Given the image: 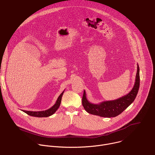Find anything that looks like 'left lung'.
<instances>
[{"label": "left lung", "mask_w": 155, "mask_h": 155, "mask_svg": "<svg viewBox=\"0 0 155 155\" xmlns=\"http://www.w3.org/2000/svg\"><path fill=\"white\" fill-rule=\"evenodd\" d=\"M139 71V66L137 64L136 81L133 87L128 94L117 99L103 101L97 104H93L87 99L86 92L84 90L82 97V105L84 110L87 113L101 117H115L121 114L134 102L136 97L140 86Z\"/></svg>", "instance_id": "left-lung-1"}]
</instances>
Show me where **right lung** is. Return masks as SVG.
Masks as SVG:
<instances>
[{
  "mask_svg": "<svg viewBox=\"0 0 155 155\" xmlns=\"http://www.w3.org/2000/svg\"><path fill=\"white\" fill-rule=\"evenodd\" d=\"M64 92V91L58 97L54 105L48 110H43V111H39V112L26 111V110H23V112H25L26 114H27L28 115H29L30 116L35 117H50V116L53 115L56 112V110L58 109V108L59 107V106L61 105V102L62 96L63 95Z\"/></svg>",
  "mask_w": 155,
  "mask_h": 155,
  "instance_id": "obj_1",
  "label": "right lung"
}]
</instances>
